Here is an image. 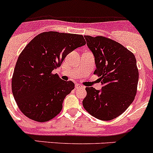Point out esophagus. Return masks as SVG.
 <instances>
[{
	"label": "esophagus",
	"mask_w": 153,
	"mask_h": 153,
	"mask_svg": "<svg viewBox=\"0 0 153 153\" xmlns=\"http://www.w3.org/2000/svg\"><path fill=\"white\" fill-rule=\"evenodd\" d=\"M75 88H76V89H79V88L85 89V86H83V85H80V84H76Z\"/></svg>",
	"instance_id": "esophagus-1"
}]
</instances>
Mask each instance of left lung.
Wrapping results in <instances>:
<instances>
[{
  "label": "left lung",
  "mask_w": 153,
  "mask_h": 153,
  "mask_svg": "<svg viewBox=\"0 0 153 153\" xmlns=\"http://www.w3.org/2000/svg\"><path fill=\"white\" fill-rule=\"evenodd\" d=\"M86 44L95 57L102 90L86 87L83 106L95 118L108 121L125 112L137 92L139 70L134 54L118 42L102 36L86 35Z\"/></svg>",
  "instance_id": "1"
}]
</instances>
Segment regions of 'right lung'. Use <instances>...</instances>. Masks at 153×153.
Returning a JSON list of instances; mask_svg holds the SVG:
<instances>
[{"instance_id":"obj_1","label":"right lung","mask_w":153,"mask_h":153,"mask_svg":"<svg viewBox=\"0 0 153 153\" xmlns=\"http://www.w3.org/2000/svg\"><path fill=\"white\" fill-rule=\"evenodd\" d=\"M86 44L83 35L44 32L36 35L19 55L12 76V93L23 114L47 122L61 111L66 96L74 89L53 70L68 53Z\"/></svg>"}]
</instances>
